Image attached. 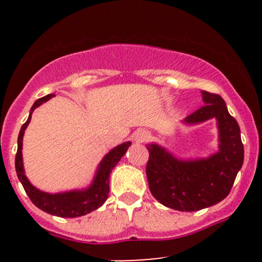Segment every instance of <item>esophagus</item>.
<instances>
[{"instance_id":"34e87169","label":"esophagus","mask_w":262,"mask_h":262,"mask_svg":"<svg viewBox=\"0 0 262 262\" xmlns=\"http://www.w3.org/2000/svg\"><path fill=\"white\" fill-rule=\"evenodd\" d=\"M150 138V133L145 129H139L133 134V139L137 141V143H144V141H148Z\"/></svg>"}]
</instances>
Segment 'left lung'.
Instances as JSON below:
<instances>
[{
    "label": "left lung",
    "mask_w": 262,
    "mask_h": 262,
    "mask_svg": "<svg viewBox=\"0 0 262 262\" xmlns=\"http://www.w3.org/2000/svg\"><path fill=\"white\" fill-rule=\"evenodd\" d=\"M204 106L186 117L196 124L215 118L219 128V151L207 159L177 160L161 146H148L146 177L151 194L164 206L193 212L214 206L229 194L244 161V146L239 124L228 112L217 93L202 91Z\"/></svg>",
    "instance_id": "obj_1"
}]
</instances>
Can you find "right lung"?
<instances>
[{"label": "right lung", "instance_id": "1", "mask_svg": "<svg viewBox=\"0 0 262 262\" xmlns=\"http://www.w3.org/2000/svg\"><path fill=\"white\" fill-rule=\"evenodd\" d=\"M54 97V95H48L44 97L39 98L34 102L31 108L28 119L20 128L19 135H18V149L16 154V172L26 193L28 194L29 200L33 204L38 207L39 209L49 213V214L58 215L62 218H75L85 215L87 213H91L92 210L100 208V207L106 202L108 193H110V175L112 172L118 161L121 160L122 156L125 154L130 143H123L121 145L111 150L108 154L104 156L103 160L101 161L98 166L97 172H96L95 180L92 185L83 191H70L64 192V193L50 194L45 192L39 191L34 186L31 185V182L27 180L25 175V169H23L22 161V140L25 135L26 128L28 127L29 122L32 118V112L35 108L40 106L41 103L47 102L48 100Z\"/></svg>", "mask_w": 262, "mask_h": 262}]
</instances>
